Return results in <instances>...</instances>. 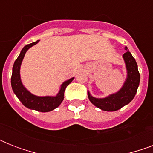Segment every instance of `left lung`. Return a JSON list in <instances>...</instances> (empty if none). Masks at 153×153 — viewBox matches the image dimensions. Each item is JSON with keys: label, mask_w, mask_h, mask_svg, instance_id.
I'll return each mask as SVG.
<instances>
[{"label": "left lung", "mask_w": 153, "mask_h": 153, "mask_svg": "<svg viewBox=\"0 0 153 153\" xmlns=\"http://www.w3.org/2000/svg\"><path fill=\"white\" fill-rule=\"evenodd\" d=\"M126 52L122 55L126 63L127 75L123 86L117 92L109 94L105 98H98L91 95L87 91L88 98L94 105L104 111H116L128 104L135 97L140 84V73L138 71L137 64L133 55L125 48Z\"/></svg>", "instance_id": "left-lung-1"}]
</instances>
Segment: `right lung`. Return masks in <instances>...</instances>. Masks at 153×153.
<instances>
[{"mask_svg": "<svg viewBox=\"0 0 153 153\" xmlns=\"http://www.w3.org/2000/svg\"><path fill=\"white\" fill-rule=\"evenodd\" d=\"M39 40L27 44L23 48L20 55L16 59L13 67V74L11 78L12 88L18 99L27 109H34L36 111L50 112L59 105L64 98V91L68 85L74 80V77L62 82L58 94L55 96H36L25 88L20 79V66L25 57V53L30 48L36 44Z\"/></svg>", "mask_w": 153, "mask_h": 153, "instance_id": "right-lung-1", "label": "right lung"}]
</instances>
